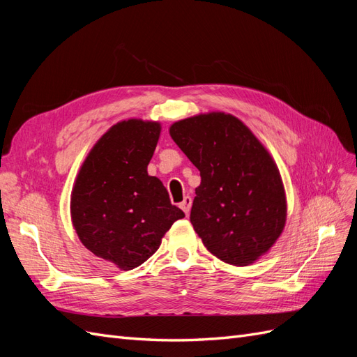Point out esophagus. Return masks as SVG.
I'll use <instances>...</instances> for the list:
<instances>
[{
    "label": "esophagus",
    "mask_w": 357,
    "mask_h": 357,
    "mask_svg": "<svg viewBox=\"0 0 357 357\" xmlns=\"http://www.w3.org/2000/svg\"><path fill=\"white\" fill-rule=\"evenodd\" d=\"M190 205H192V198H190V197H185V199H183V201L180 202V208H181L183 211H185L186 214H189Z\"/></svg>",
    "instance_id": "obj_1"
}]
</instances>
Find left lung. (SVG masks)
I'll return each mask as SVG.
<instances>
[{
    "label": "left lung",
    "instance_id": "8db88e82",
    "mask_svg": "<svg viewBox=\"0 0 357 357\" xmlns=\"http://www.w3.org/2000/svg\"><path fill=\"white\" fill-rule=\"evenodd\" d=\"M169 135L199 169L193 229L220 261L250 265L274 245L287 214L280 171L240 119L220 112L183 119Z\"/></svg>",
    "mask_w": 357,
    "mask_h": 357
}]
</instances>
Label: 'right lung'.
Masks as SVG:
<instances>
[{"instance_id":"right-lung-1","label":"right lung","mask_w":357,"mask_h":357,"mask_svg":"<svg viewBox=\"0 0 357 357\" xmlns=\"http://www.w3.org/2000/svg\"><path fill=\"white\" fill-rule=\"evenodd\" d=\"M160 135L158 122L129 119L92 147L75 178L71 219L83 245L129 271L146 262L171 225L185 218L147 165Z\"/></svg>"}]
</instances>
